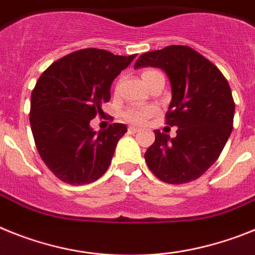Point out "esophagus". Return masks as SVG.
Returning <instances> with one entry per match:
<instances>
[{"instance_id":"obj_1","label":"esophagus","mask_w":255,"mask_h":255,"mask_svg":"<svg viewBox=\"0 0 255 255\" xmlns=\"http://www.w3.org/2000/svg\"><path fill=\"white\" fill-rule=\"evenodd\" d=\"M140 128H137V127H132V126H130L129 128H128V132H129V133H137V132H140Z\"/></svg>"}]
</instances>
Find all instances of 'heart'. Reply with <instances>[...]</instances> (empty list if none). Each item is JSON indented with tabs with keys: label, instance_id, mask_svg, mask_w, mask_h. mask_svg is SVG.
<instances>
[{
	"label": "heart",
	"instance_id": "1",
	"mask_svg": "<svg viewBox=\"0 0 255 255\" xmlns=\"http://www.w3.org/2000/svg\"><path fill=\"white\" fill-rule=\"evenodd\" d=\"M158 70L155 69H146L142 72V79L147 81L152 77V75L158 74ZM158 113L156 106L154 105H143V104H132V105L127 106L123 110V118L129 123L133 125H143L149 118H151L152 115Z\"/></svg>",
	"mask_w": 255,
	"mask_h": 255
}]
</instances>
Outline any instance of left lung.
<instances>
[{
    "instance_id": "left-lung-1",
    "label": "left lung",
    "mask_w": 255,
    "mask_h": 255,
    "mask_svg": "<svg viewBox=\"0 0 255 255\" xmlns=\"http://www.w3.org/2000/svg\"><path fill=\"white\" fill-rule=\"evenodd\" d=\"M155 66L167 73L172 101L165 114L177 136L155 129V141L145 152L152 173L163 182L195 181L213 165L234 127L235 103L221 70L189 46H168L137 59L134 68Z\"/></svg>"
}]
</instances>
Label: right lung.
<instances>
[{
  "label": "right lung",
  "mask_w": 255,
  "mask_h": 255,
  "mask_svg": "<svg viewBox=\"0 0 255 255\" xmlns=\"http://www.w3.org/2000/svg\"><path fill=\"white\" fill-rule=\"evenodd\" d=\"M136 55L119 56L100 48H83L51 64L30 96V127L42 160L63 182L86 185L109 168L126 125L95 132L90 122L110 100L117 75Z\"/></svg>",
  "instance_id": "obj_1"
}]
</instances>
